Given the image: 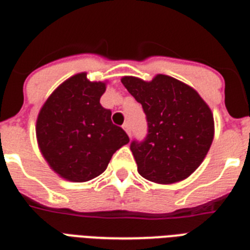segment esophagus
<instances>
[{
    "instance_id": "1",
    "label": "esophagus",
    "mask_w": 250,
    "mask_h": 250,
    "mask_svg": "<svg viewBox=\"0 0 250 250\" xmlns=\"http://www.w3.org/2000/svg\"><path fill=\"white\" fill-rule=\"evenodd\" d=\"M123 129L125 130V131H126L127 135L131 136V130H130V125H129V124H127V123L124 124V125H123Z\"/></svg>"
}]
</instances>
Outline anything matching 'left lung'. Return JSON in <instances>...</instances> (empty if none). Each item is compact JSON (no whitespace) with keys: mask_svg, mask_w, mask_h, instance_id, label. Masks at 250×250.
Instances as JSON below:
<instances>
[{"mask_svg":"<svg viewBox=\"0 0 250 250\" xmlns=\"http://www.w3.org/2000/svg\"><path fill=\"white\" fill-rule=\"evenodd\" d=\"M121 83L146 115V139L130 145L139 174L158 184L190 176L213 143L210 107L191 86L167 75L158 74L151 81L124 76Z\"/></svg>","mask_w":250,"mask_h":250,"instance_id":"obj_1","label":"left lung"}]
</instances>
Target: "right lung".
Returning a JSON list of instances; mask_svg holds the SVG:
<instances>
[{
    "label": "right lung",
    "instance_id": "obj_1",
    "mask_svg": "<svg viewBox=\"0 0 250 250\" xmlns=\"http://www.w3.org/2000/svg\"><path fill=\"white\" fill-rule=\"evenodd\" d=\"M107 81H90L87 72L68 77L40 109L39 149L48 167L68 182H89L103 174L129 136L111 121L100 98Z\"/></svg>",
    "mask_w": 250,
    "mask_h": 250
}]
</instances>
